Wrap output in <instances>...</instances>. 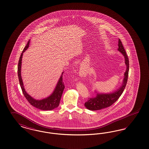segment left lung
I'll return each mask as SVG.
<instances>
[{
	"label": "left lung",
	"instance_id": "1",
	"mask_svg": "<svg viewBox=\"0 0 149 149\" xmlns=\"http://www.w3.org/2000/svg\"><path fill=\"white\" fill-rule=\"evenodd\" d=\"M118 50L124 56L125 63L127 66V70L124 73V77L123 81V83L121 86L116 91L108 93H97L96 95L94 97L89 98L88 101L84 103V106L90 110H100L105 108L109 107L110 105L114 103L116 101L119 99L121 94L123 93L125 86L127 85L129 69V58L126 54V51L122 44L121 40L119 39L118 41ZM97 93V92H96Z\"/></svg>",
	"mask_w": 149,
	"mask_h": 149
}]
</instances>
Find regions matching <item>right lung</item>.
Wrapping results in <instances>:
<instances>
[{"instance_id":"1","label":"right lung","mask_w":149,"mask_h":149,"mask_svg":"<svg viewBox=\"0 0 149 149\" xmlns=\"http://www.w3.org/2000/svg\"><path fill=\"white\" fill-rule=\"evenodd\" d=\"M30 44V40H29L24 50L22 51V53L20 55L19 61L18 63V66H17V74L19 77V80L21 88L22 89V93L24 94L25 97L28 100V102L30 104L32 105L35 108L42 110H51L54 109L56 108H57L61 100V96L62 95L63 91L65 88V85L63 82V73L62 72L61 74V77L60 78L56 86L55 89L52 92V93L48 97L41 99V100H36L31 97L30 95H29L27 92L25 91L24 84L22 82V78L21 76V67H22V57L23 53L28 49Z\"/></svg>"}]
</instances>
